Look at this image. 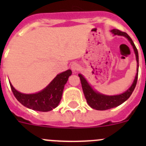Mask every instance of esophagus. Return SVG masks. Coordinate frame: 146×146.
Wrapping results in <instances>:
<instances>
[{
	"instance_id": "esophagus-1",
	"label": "esophagus",
	"mask_w": 146,
	"mask_h": 146,
	"mask_svg": "<svg viewBox=\"0 0 146 146\" xmlns=\"http://www.w3.org/2000/svg\"><path fill=\"white\" fill-rule=\"evenodd\" d=\"M70 68H71L72 70H73V72H76L80 69V66H79V64H76V63H74V64L71 65V67Z\"/></svg>"
}]
</instances>
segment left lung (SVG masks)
Masks as SVG:
<instances>
[{
    "instance_id": "left-lung-1",
    "label": "left lung",
    "mask_w": 146,
    "mask_h": 146,
    "mask_svg": "<svg viewBox=\"0 0 146 146\" xmlns=\"http://www.w3.org/2000/svg\"><path fill=\"white\" fill-rule=\"evenodd\" d=\"M111 32L114 35H119V36H125L129 41L131 44L132 45L133 50H134L135 54H136V58L137 61V73L131 86L127 90L125 91L124 92L117 95H105L97 92L95 90H94L91 87V85L88 83V82L87 81L86 79L85 78V77L82 74H78V76L80 77V82H81L84 95H85L88 104L92 109H95L96 110H102V111L118 107L120 104H121L122 103L124 102L125 101L127 100L130 98L132 92L134 90L137 83V80H138V50H137L133 42L132 41L131 38L126 32H121V31L119 30V29H111Z\"/></svg>"
}]
</instances>
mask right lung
I'll return each mask as SVG.
<instances>
[{
    "mask_svg": "<svg viewBox=\"0 0 146 146\" xmlns=\"http://www.w3.org/2000/svg\"><path fill=\"white\" fill-rule=\"evenodd\" d=\"M71 74V70L59 73L44 89L34 94L22 93L15 89L10 82V85L13 95L23 106L35 111H49L59 104L65 85Z\"/></svg>",
    "mask_w": 146,
    "mask_h": 146,
    "instance_id": "right-lung-1",
    "label": "right lung"
}]
</instances>
